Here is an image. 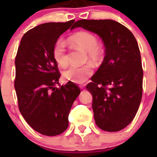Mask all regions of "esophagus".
Returning a JSON list of instances; mask_svg holds the SVG:
<instances>
[{"label":"esophagus","instance_id":"esophagus-1","mask_svg":"<svg viewBox=\"0 0 157 157\" xmlns=\"http://www.w3.org/2000/svg\"><path fill=\"white\" fill-rule=\"evenodd\" d=\"M79 87L81 89H84V88H85V85H80Z\"/></svg>","mask_w":157,"mask_h":157}]
</instances>
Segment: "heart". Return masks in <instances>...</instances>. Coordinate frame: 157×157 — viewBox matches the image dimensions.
<instances>
[{
    "mask_svg": "<svg viewBox=\"0 0 157 157\" xmlns=\"http://www.w3.org/2000/svg\"><path fill=\"white\" fill-rule=\"evenodd\" d=\"M69 41L79 47L87 52V56L94 62L100 61L103 57V51L98 45V38L90 32L80 31L69 37ZM52 56L56 63L61 67L68 63L66 43L62 40L56 41L52 49ZM93 73V67L90 64L83 66L72 65L63 71V76L67 80L76 83H82Z\"/></svg>",
    "mask_w": 157,
    "mask_h": 157,
    "instance_id": "1",
    "label": "heart"
}]
</instances>
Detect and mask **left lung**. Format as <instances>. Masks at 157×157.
Instances as JSON below:
<instances>
[{"mask_svg": "<svg viewBox=\"0 0 157 157\" xmlns=\"http://www.w3.org/2000/svg\"><path fill=\"white\" fill-rule=\"evenodd\" d=\"M76 27L98 34L105 47L103 62L86 86L96 124L109 132L123 130L134 120L142 96L138 42L130 30L112 19H81L72 29Z\"/></svg>", "mask_w": 157, "mask_h": 157, "instance_id": "8db88e82", "label": "left lung"}]
</instances>
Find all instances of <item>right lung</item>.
<instances>
[{
	"label": "right lung",
	"mask_w": 157,
	"mask_h": 157,
	"mask_svg": "<svg viewBox=\"0 0 157 157\" xmlns=\"http://www.w3.org/2000/svg\"><path fill=\"white\" fill-rule=\"evenodd\" d=\"M75 23H45L22 37L15 60V90L24 120L37 132L56 136L68 127V115L80 89L72 82L58 88L60 77L52 49Z\"/></svg>",
	"instance_id": "1"
}]
</instances>
